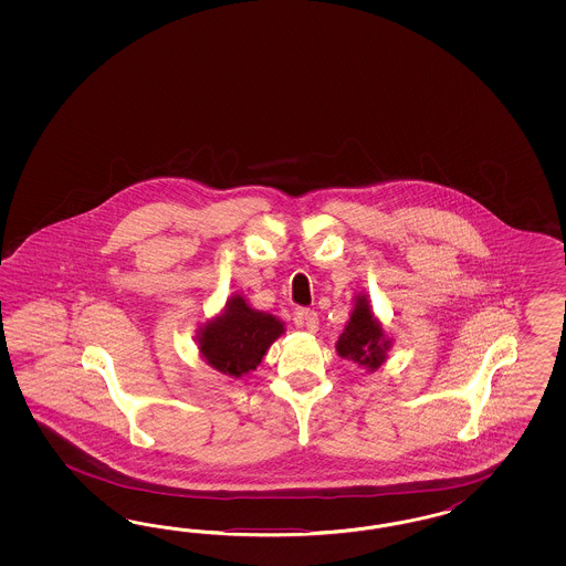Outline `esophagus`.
<instances>
[{
	"mask_svg": "<svg viewBox=\"0 0 566 566\" xmlns=\"http://www.w3.org/2000/svg\"><path fill=\"white\" fill-rule=\"evenodd\" d=\"M294 322H296V326L307 327L308 332H317L319 315L313 308H296Z\"/></svg>",
	"mask_w": 566,
	"mask_h": 566,
	"instance_id": "obj_1",
	"label": "esophagus"
}]
</instances>
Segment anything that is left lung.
Here are the masks:
<instances>
[{
    "label": "left lung",
    "instance_id": "left-lung-1",
    "mask_svg": "<svg viewBox=\"0 0 566 566\" xmlns=\"http://www.w3.org/2000/svg\"><path fill=\"white\" fill-rule=\"evenodd\" d=\"M388 348H390V340L386 338L379 322L369 311L367 298L359 296L355 303V311L350 315V322L346 324L336 343L338 355L343 359L355 360L374 371L386 360Z\"/></svg>",
    "mask_w": 566,
    "mask_h": 566
}]
</instances>
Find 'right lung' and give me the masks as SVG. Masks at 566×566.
I'll return each mask as SVG.
<instances>
[{"label":"right lung","instance_id":"add662e5","mask_svg":"<svg viewBox=\"0 0 566 566\" xmlns=\"http://www.w3.org/2000/svg\"><path fill=\"white\" fill-rule=\"evenodd\" d=\"M282 332L284 324L274 315L255 311L237 296L228 301L223 315L201 327L199 350L213 369L240 377L258 367Z\"/></svg>","mask_w":566,"mask_h":566}]
</instances>
